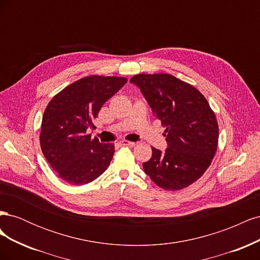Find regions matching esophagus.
I'll return each mask as SVG.
<instances>
[{"label":"esophagus","mask_w":260,"mask_h":260,"mask_svg":"<svg viewBox=\"0 0 260 260\" xmlns=\"http://www.w3.org/2000/svg\"><path fill=\"white\" fill-rule=\"evenodd\" d=\"M120 144L123 145V146H135L136 145L135 142H130V141H127V140L120 141Z\"/></svg>","instance_id":"esophagus-1"}]
</instances>
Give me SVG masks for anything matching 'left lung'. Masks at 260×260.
<instances>
[{
  "label": "left lung",
  "instance_id": "obj_1",
  "mask_svg": "<svg viewBox=\"0 0 260 260\" xmlns=\"http://www.w3.org/2000/svg\"><path fill=\"white\" fill-rule=\"evenodd\" d=\"M153 115L166 127L167 148L152 147L145 174L165 190H181L200 179L217 151L219 129L207 100L193 85L168 74L133 76Z\"/></svg>",
  "mask_w": 260,
  "mask_h": 260
}]
</instances>
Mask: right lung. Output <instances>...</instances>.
Returning a JSON list of instances; mask_svg holds the SVG:
<instances>
[{
	"instance_id": "right-lung-1",
	"label": "right lung",
	"mask_w": 260,
	"mask_h": 260,
	"mask_svg": "<svg viewBox=\"0 0 260 260\" xmlns=\"http://www.w3.org/2000/svg\"><path fill=\"white\" fill-rule=\"evenodd\" d=\"M127 82L121 77L89 76L69 84L46 106L41 124L42 153L59 178L73 185L92 182L107 169L112 143L86 133L106 101Z\"/></svg>"
}]
</instances>
